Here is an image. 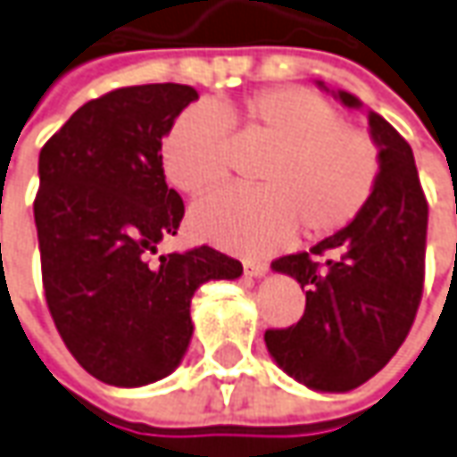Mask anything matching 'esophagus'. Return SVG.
<instances>
[{
    "mask_svg": "<svg viewBox=\"0 0 457 457\" xmlns=\"http://www.w3.org/2000/svg\"><path fill=\"white\" fill-rule=\"evenodd\" d=\"M242 268H245L247 275H253V278H262L268 272V262H262V260H245Z\"/></svg>",
    "mask_w": 457,
    "mask_h": 457,
    "instance_id": "esophagus-1",
    "label": "esophagus"
}]
</instances>
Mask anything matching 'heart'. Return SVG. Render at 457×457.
<instances>
[{"label": "heart", "instance_id": "heart-1", "mask_svg": "<svg viewBox=\"0 0 457 457\" xmlns=\"http://www.w3.org/2000/svg\"><path fill=\"white\" fill-rule=\"evenodd\" d=\"M232 131L270 147L257 179L262 189H225L195 207L192 228L237 253H268L297 228L328 237L370 203L380 179V147L368 129L343 122L325 97L303 87L260 89L240 102L189 107L162 142L167 179L185 195L220 187L232 167Z\"/></svg>", "mask_w": 457, "mask_h": 457}]
</instances>
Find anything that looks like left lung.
<instances>
[{
  "label": "left lung",
  "mask_w": 457,
  "mask_h": 457,
  "mask_svg": "<svg viewBox=\"0 0 457 457\" xmlns=\"http://www.w3.org/2000/svg\"><path fill=\"white\" fill-rule=\"evenodd\" d=\"M335 97L360 107L347 92ZM370 135L380 145V179L365 210L310 253L272 262L305 290V312L268 330L265 345L290 378L325 393L353 390L383 370L423 297L428 200L412 150L375 112Z\"/></svg>",
  "instance_id": "8db88e82"
}]
</instances>
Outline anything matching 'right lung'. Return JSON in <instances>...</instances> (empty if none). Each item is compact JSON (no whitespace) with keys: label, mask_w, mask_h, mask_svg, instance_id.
Instances as JSON below:
<instances>
[{"label":"right lung","mask_w":457,"mask_h":457,"mask_svg":"<svg viewBox=\"0 0 457 457\" xmlns=\"http://www.w3.org/2000/svg\"><path fill=\"white\" fill-rule=\"evenodd\" d=\"M195 87H120L89 99L39 152L34 225L49 315L67 350L107 385L137 387L175 370L192 337L189 303L240 260L210 245L160 254L185 203L167 187L162 137Z\"/></svg>","instance_id":"add662e5"}]
</instances>
